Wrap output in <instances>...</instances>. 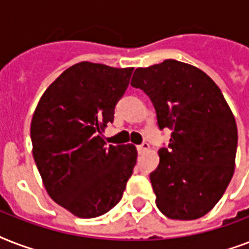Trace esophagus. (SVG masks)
Instances as JSON below:
<instances>
[{
    "label": "esophagus",
    "instance_id": "1",
    "mask_svg": "<svg viewBox=\"0 0 249 249\" xmlns=\"http://www.w3.org/2000/svg\"><path fill=\"white\" fill-rule=\"evenodd\" d=\"M137 150H138L140 154H143V152H146L147 150H150V144H148L147 142H143V143L140 144V146H137Z\"/></svg>",
    "mask_w": 249,
    "mask_h": 249
}]
</instances>
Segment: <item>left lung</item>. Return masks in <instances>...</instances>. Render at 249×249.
<instances>
[{
	"instance_id": "obj_1",
	"label": "left lung",
	"mask_w": 249,
	"mask_h": 249,
	"mask_svg": "<svg viewBox=\"0 0 249 249\" xmlns=\"http://www.w3.org/2000/svg\"><path fill=\"white\" fill-rule=\"evenodd\" d=\"M130 85L150 97L159 128L172 130L150 174L158 208L172 220L203 217L235 169L238 128L228 102L207 73L174 59L137 68Z\"/></svg>"
}]
</instances>
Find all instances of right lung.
Returning <instances> with one entry per match:
<instances>
[{
    "mask_svg": "<svg viewBox=\"0 0 249 249\" xmlns=\"http://www.w3.org/2000/svg\"><path fill=\"white\" fill-rule=\"evenodd\" d=\"M133 70L73 64L45 90L33 113V159L45 189L80 218L112 209L137 163L136 146H106L103 137Z\"/></svg>",
    "mask_w": 249,
    "mask_h": 249,
    "instance_id": "add662e5",
    "label": "right lung"
}]
</instances>
